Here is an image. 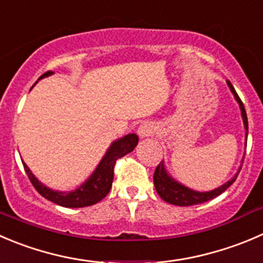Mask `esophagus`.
I'll use <instances>...</instances> for the list:
<instances>
[{"label": "esophagus", "mask_w": 263, "mask_h": 263, "mask_svg": "<svg viewBox=\"0 0 263 263\" xmlns=\"http://www.w3.org/2000/svg\"><path fill=\"white\" fill-rule=\"evenodd\" d=\"M154 126L150 123H147V122H145V123L140 124L139 128H137V135H139L140 139H145V137L147 136H152L153 134H154Z\"/></svg>", "instance_id": "esophagus-1"}]
</instances>
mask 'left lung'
Returning <instances> with one entry per match:
<instances>
[{
	"instance_id": "obj_1",
	"label": "left lung",
	"mask_w": 263,
	"mask_h": 263,
	"mask_svg": "<svg viewBox=\"0 0 263 263\" xmlns=\"http://www.w3.org/2000/svg\"><path fill=\"white\" fill-rule=\"evenodd\" d=\"M228 86L229 88H230L231 93L234 95V98H235L236 103L239 104V108H240L241 118H243L244 128H246V146H247L248 119H247L246 109H244L243 103H241V100L239 99L238 93H236L235 88L233 87L230 81H228ZM240 168L241 165L239 167V171H240ZM239 171L235 173V176H234L233 178H230V180L226 181L223 185L218 186V187L213 189V190L196 191V190H193V189L187 187V186L182 185V183L178 182L177 180H175V178L168 173L167 168H165L164 165V162H162L159 163V165H158L157 170H155L154 172V186L158 195H159L164 202L170 203V204H173V205H180V207H189V205L200 204V203L208 202V200L213 199V198L218 196L220 194H222L226 189L230 187V186L233 185L234 181L236 180V176H238Z\"/></svg>"
}]
</instances>
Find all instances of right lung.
I'll return each instance as SVG.
<instances>
[{
    "label": "right lung",
    "instance_id": "obj_1",
    "mask_svg": "<svg viewBox=\"0 0 263 263\" xmlns=\"http://www.w3.org/2000/svg\"><path fill=\"white\" fill-rule=\"evenodd\" d=\"M51 74H52L51 72L45 73L43 76H41L40 80L48 77V76ZM137 142H139V137H137L136 134H128L126 135V136L121 137V139H117L116 141L111 142L110 146L108 147L106 153L104 154V157L101 158L98 167H96L95 171L90 175V177H88L82 185H80L78 187H76L74 190L70 191L53 190V189L47 187L45 183L41 182V181L33 175L32 171L29 170V167L24 163V160H22V162L23 165H24L25 172H27L28 177H29L30 182H32V185L34 186L35 190H37L43 198H46V199L50 200V202L55 203V204L61 205V207H88V205L96 204V203L100 202L101 199H104V198L108 195L109 190H110L111 187V183H113L114 165H116L117 159H119V158L124 157L126 154L131 153L132 150L135 149V146L137 145Z\"/></svg>",
    "mask_w": 263,
    "mask_h": 263
}]
</instances>
